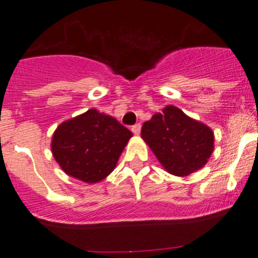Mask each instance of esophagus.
<instances>
[{
	"mask_svg": "<svg viewBox=\"0 0 258 258\" xmlns=\"http://www.w3.org/2000/svg\"><path fill=\"white\" fill-rule=\"evenodd\" d=\"M132 132H134L135 135H139L140 132H141V123H136L132 126Z\"/></svg>",
	"mask_w": 258,
	"mask_h": 258,
	"instance_id": "obj_1",
	"label": "esophagus"
}]
</instances>
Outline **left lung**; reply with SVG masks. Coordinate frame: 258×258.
Returning <instances> with one entry per match:
<instances>
[{"mask_svg": "<svg viewBox=\"0 0 258 258\" xmlns=\"http://www.w3.org/2000/svg\"><path fill=\"white\" fill-rule=\"evenodd\" d=\"M141 136L163 167L176 176H187L204 167L213 151L210 127L175 106H167L162 113L146 121Z\"/></svg>", "mask_w": 258, "mask_h": 258, "instance_id": "8db88e82", "label": "left lung"}]
</instances>
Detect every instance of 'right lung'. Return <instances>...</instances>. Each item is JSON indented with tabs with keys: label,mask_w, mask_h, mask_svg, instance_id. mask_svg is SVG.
<instances>
[{
	"label": "right lung",
	"mask_w": 258,
	"mask_h": 258,
	"mask_svg": "<svg viewBox=\"0 0 258 258\" xmlns=\"http://www.w3.org/2000/svg\"><path fill=\"white\" fill-rule=\"evenodd\" d=\"M132 132L116 118L96 110L69 119L52 137V153L67 175L87 183L107 177Z\"/></svg>",
	"instance_id": "right-lung-1"
}]
</instances>
